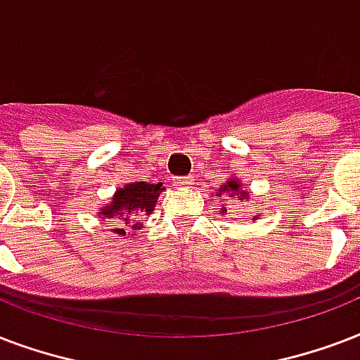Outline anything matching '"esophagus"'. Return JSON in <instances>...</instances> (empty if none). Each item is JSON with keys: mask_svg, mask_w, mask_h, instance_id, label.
Segmentation results:
<instances>
[{"mask_svg": "<svg viewBox=\"0 0 360 360\" xmlns=\"http://www.w3.org/2000/svg\"><path fill=\"white\" fill-rule=\"evenodd\" d=\"M191 184H193V180H191L189 176H176L174 178V182H172V186H174V188L184 189V188H191Z\"/></svg>", "mask_w": 360, "mask_h": 360, "instance_id": "obj_1", "label": "esophagus"}]
</instances>
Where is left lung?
<instances>
[{
	"instance_id": "obj_1",
	"label": "left lung",
	"mask_w": 360,
	"mask_h": 360,
	"mask_svg": "<svg viewBox=\"0 0 360 360\" xmlns=\"http://www.w3.org/2000/svg\"><path fill=\"white\" fill-rule=\"evenodd\" d=\"M216 197H229V199H238L242 202L244 199H248V191L242 188V182L238 178L231 176L229 180L216 191ZM219 212H221V214H227V208H219Z\"/></svg>"
}]
</instances>
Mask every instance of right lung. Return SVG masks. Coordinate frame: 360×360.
<instances>
[{"mask_svg":"<svg viewBox=\"0 0 360 360\" xmlns=\"http://www.w3.org/2000/svg\"><path fill=\"white\" fill-rule=\"evenodd\" d=\"M163 184L148 182H131L124 188L116 189V193L110 197V202L105 205L97 212L99 218H112L120 227L112 229L116 235L125 236V229H141L144 218L150 216L155 208L158 197L163 191ZM135 235V233H133Z\"/></svg>","mask_w":360,"mask_h":360,"instance_id":"1","label":"right lung"}]
</instances>
